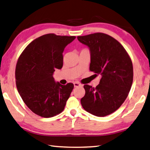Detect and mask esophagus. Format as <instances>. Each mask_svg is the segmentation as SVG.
I'll use <instances>...</instances> for the list:
<instances>
[{"mask_svg": "<svg viewBox=\"0 0 150 150\" xmlns=\"http://www.w3.org/2000/svg\"><path fill=\"white\" fill-rule=\"evenodd\" d=\"M74 87H81V85L79 83L78 81H75L74 83Z\"/></svg>", "mask_w": 150, "mask_h": 150, "instance_id": "esophagus-1", "label": "esophagus"}]
</instances>
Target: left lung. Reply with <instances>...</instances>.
Instances as JSON below:
<instances>
[{
    "label": "left lung",
    "mask_w": 150,
    "mask_h": 150,
    "mask_svg": "<svg viewBox=\"0 0 150 150\" xmlns=\"http://www.w3.org/2000/svg\"><path fill=\"white\" fill-rule=\"evenodd\" d=\"M78 41L89 48L90 71L102 76L94 88L85 85L83 108L96 117H105L120 108L133 83L132 62L122 45L103 33L78 36Z\"/></svg>",
    "instance_id": "8db88e82"
}]
</instances>
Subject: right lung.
Segmentation results:
<instances>
[{
    "label": "right lung",
    "mask_w": 150,
    "mask_h": 150,
    "mask_svg": "<svg viewBox=\"0 0 150 150\" xmlns=\"http://www.w3.org/2000/svg\"><path fill=\"white\" fill-rule=\"evenodd\" d=\"M75 36L48 33L35 39L21 54L15 69V81L21 97L35 114L50 118L62 112L74 88L56 82L55 69L62 68L65 48Z\"/></svg>",
    "instance_id": "obj_1"
}]
</instances>
